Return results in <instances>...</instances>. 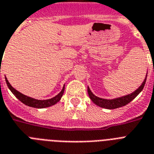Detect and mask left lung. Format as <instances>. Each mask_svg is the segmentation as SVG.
I'll use <instances>...</instances> for the list:
<instances>
[{"label":"left lung","instance_id":"8db88e82","mask_svg":"<svg viewBox=\"0 0 154 154\" xmlns=\"http://www.w3.org/2000/svg\"><path fill=\"white\" fill-rule=\"evenodd\" d=\"M146 77H147V74L145 78L144 81L142 82V85L140 86L139 88L137 90H135L134 92H132L131 94L127 95L124 97H119V98L113 99V100H107V99H102L100 97H97V96H95L92 92L90 88L88 87V93L89 96V98L92 100V101L95 104H97V106H100L103 108H107V109H116L118 107H121L122 106L127 105V103H129L131 101H132L135 98L140 92H142V90L143 89L146 81Z\"/></svg>","mask_w":154,"mask_h":154}]
</instances>
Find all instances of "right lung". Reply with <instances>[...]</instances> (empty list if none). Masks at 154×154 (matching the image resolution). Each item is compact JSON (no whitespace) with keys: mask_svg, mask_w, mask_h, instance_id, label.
<instances>
[{"mask_svg":"<svg viewBox=\"0 0 154 154\" xmlns=\"http://www.w3.org/2000/svg\"><path fill=\"white\" fill-rule=\"evenodd\" d=\"M5 81L6 84H7V85H8V88L10 89V91L14 94L15 97L16 98L20 100L23 103L26 104V105L29 106V107H35V108H44V107H51L52 105H54L55 103H57L58 101L61 100L62 98V95L64 93V90H65V85L62 88V90L61 92L55 96L54 97L51 99H49V100H35V99L32 98V97H27V96H25V95L22 94L20 92H18L17 90L15 89L13 87H12L10 83L8 82V81L7 80V78H5Z\"/></svg>","mask_w":154,"mask_h":154,"instance_id":"1","label":"right lung"}]
</instances>
